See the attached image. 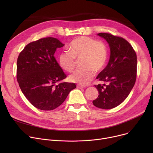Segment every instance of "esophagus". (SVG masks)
I'll use <instances>...</instances> for the list:
<instances>
[{"instance_id":"obj_1","label":"esophagus","mask_w":153,"mask_h":153,"mask_svg":"<svg viewBox=\"0 0 153 153\" xmlns=\"http://www.w3.org/2000/svg\"><path fill=\"white\" fill-rule=\"evenodd\" d=\"M85 87L81 85H77V88H79V89H83Z\"/></svg>"}]
</instances>
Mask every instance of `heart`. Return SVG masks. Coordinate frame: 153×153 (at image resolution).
I'll list each match as a JSON object with an SVG mask.
<instances>
[{"instance_id": "obj_1", "label": "heart", "mask_w": 153, "mask_h": 153, "mask_svg": "<svg viewBox=\"0 0 153 153\" xmlns=\"http://www.w3.org/2000/svg\"><path fill=\"white\" fill-rule=\"evenodd\" d=\"M69 51H62L59 63L62 69L71 72L81 60L82 67L70 75L71 82L81 85L89 84L94 76V71H100L107 59V48L105 43L87 36L78 37L69 43Z\"/></svg>"}]
</instances>
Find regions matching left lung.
<instances>
[{
	"label": "left lung",
	"instance_id": "8db88e82",
	"mask_svg": "<svg viewBox=\"0 0 153 153\" xmlns=\"http://www.w3.org/2000/svg\"><path fill=\"white\" fill-rule=\"evenodd\" d=\"M110 48V57L106 68L97 77L98 81L108 85H95L99 96L94 105L102 109H111L121 104L129 95L135 84L137 57L131 45L122 37L109 33H100Z\"/></svg>",
	"mask_w": 153,
	"mask_h": 153
}]
</instances>
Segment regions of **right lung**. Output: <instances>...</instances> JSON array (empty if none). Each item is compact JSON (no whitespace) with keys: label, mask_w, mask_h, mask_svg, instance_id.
<instances>
[{"label":"right lung","mask_w":153,"mask_h":153,"mask_svg":"<svg viewBox=\"0 0 153 153\" xmlns=\"http://www.w3.org/2000/svg\"><path fill=\"white\" fill-rule=\"evenodd\" d=\"M64 45L48 37L28 44L20 53L17 64V79L20 89L35 107L52 110L66 100L76 88L74 83H59L67 76L54 54Z\"/></svg>","instance_id":"add662e5"}]
</instances>
